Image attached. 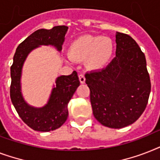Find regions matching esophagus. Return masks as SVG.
Returning <instances> with one entry per match:
<instances>
[{"mask_svg": "<svg viewBox=\"0 0 160 160\" xmlns=\"http://www.w3.org/2000/svg\"><path fill=\"white\" fill-rule=\"evenodd\" d=\"M79 78H80V81L81 84H84L85 82V75L83 74V73H80V75H79Z\"/></svg>", "mask_w": 160, "mask_h": 160, "instance_id": "1", "label": "esophagus"}]
</instances>
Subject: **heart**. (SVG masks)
I'll list each match as a JSON object with an SVG mask.
<instances>
[{"mask_svg": "<svg viewBox=\"0 0 160 160\" xmlns=\"http://www.w3.org/2000/svg\"><path fill=\"white\" fill-rule=\"evenodd\" d=\"M114 51V42L109 37L100 36H80L73 41L70 47V56L75 60L87 58L92 67H102L109 60Z\"/></svg>", "mask_w": 160, "mask_h": 160, "instance_id": "1", "label": "heart"}]
</instances>
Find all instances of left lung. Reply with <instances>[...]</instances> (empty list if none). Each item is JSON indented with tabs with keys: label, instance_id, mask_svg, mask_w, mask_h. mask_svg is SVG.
I'll return each instance as SVG.
<instances>
[{
	"label": "left lung",
	"instance_id": "8db88e82",
	"mask_svg": "<svg viewBox=\"0 0 160 160\" xmlns=\"http://www.w3.org/2000/svg\"><path fill=\"white\" fill-rule=\"evenodd\" d=\"M116 57L100 70L85 74L94 116L109 128L133 124L146 108L151 90L145 55L129 35H116Z\"/></svg>",
	"mask_w": 160,
	"mask_h": 160
}]
</instances>
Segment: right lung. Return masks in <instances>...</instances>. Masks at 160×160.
<instances>
[{"label": "right lung", "mask_w": 160, "mask_h": 160, "mask_svg": "<svg viewBox=\"0 0 160 160\" xmlns=\"http://www.w3.org/2000/svg\"><path fill=\"white\" fill-rule=\"evenodd\" d=\"M67 28L65 26H57L51 30L41 29L35 31L19 45L14 55L13 64L11 66V102L21 119L36 131L55 130L65 123L69 114L68 104L80 85V80L76 71H73L70 75L58 77L47 105L43 108L36 109L29 106L21 95V68L30 51L38 46L52 45L60 51Z\"/></svg>", "instance_id": "right-lung-1"}]
</instances>
